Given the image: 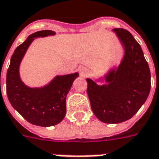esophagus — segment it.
Listing matches in <instances>:
<instances>
[{"label": "esophagus", "instance_id": "34e87169", "mask_svg": "<svg viewBox=\"0 0 159 159\" xmlns=\"http://www.w3.org/2000/svg\"><path fill=\"white\" fill-rule=\"evenodd\" d=\"M78 71L79 73H80V75L81 77H85L89 73L88 70H87L85 67H84V66H80V67L79 68Z\"/></svg>", "mask_w": 159, "mask_h": 159}]
</instances>
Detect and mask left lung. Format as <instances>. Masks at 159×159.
I'll use <instances>...</instances> for the list:
<instances>
[{
  "instance_id": "1",
  "label": "left lung",
  "mask_w": 159,
  "mask_h": 159,
  "mask_svg": "<svg viewBox=\"0 0 159 159\" xmlns=\"http://www.w3.org/2000/svg\"><path fill=\"white\" fill-rule=\"evenodd\" d=\"M114 32L124 50L119 66L104 75L99 85L86 79L89 99L94 115L106 124H119L131 119L144 104L150 92L151 75L142 48L131 33L122 28Z\"/></svg>"
}]
</instances>
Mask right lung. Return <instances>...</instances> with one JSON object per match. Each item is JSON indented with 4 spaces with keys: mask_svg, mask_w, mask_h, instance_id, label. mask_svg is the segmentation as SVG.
Listing matches in <instances>:
<instances>
[{
    "mask_svg": "<svg viewBox=\"0 0 159 159\" xmlns=\"http://www.w3.org/2000/svg\"><path fill=\"white\" fill-rule=\"evenodd\" d=\"M55 35L52 30H40L29 35L15 50L7 74V93L12 107L34 125L49 127L62 121L66 113V96L79 76L76 73L57 75L46 85L30 88L22 82L20 65L35 38ZM1 81V77H0Z\"/></svg>",
    "mask_w": 159,
    "mask_h": 159,
    "instance_id": "1",
    "label": "right lung"
}]
</instances>
